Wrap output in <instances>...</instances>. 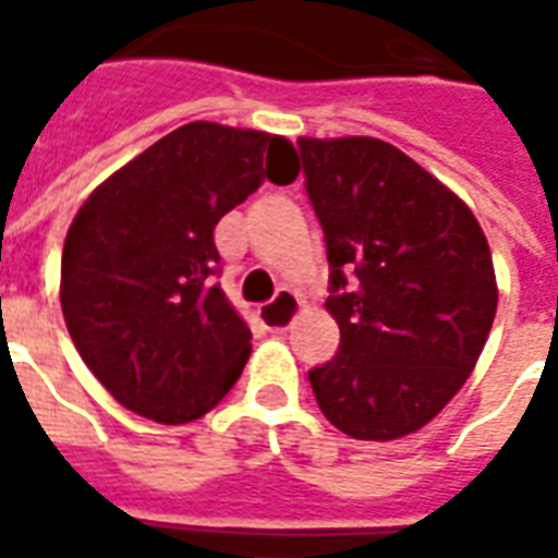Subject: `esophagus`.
Wrapping results in <instances>:
<instances>
[{"label": "esophagus", "instance_id": "34e87169", "mask_svg": "<svg viewBox=\"0 0 558 558\" xmlns=\"http://www.w3.org/2000/svg\"><path fill=\"white\" fill-rule=\"evenodd\" d=\"M302 311V299L292 290H280L275 295V302H268L259 307V316L268 328H290L295 323V316Z\"/></svg>", "mask_w": 558, "mask_h": 558}]
</instances>
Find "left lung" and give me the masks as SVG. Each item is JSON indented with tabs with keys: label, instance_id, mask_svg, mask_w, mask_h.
<instances>
[{
	"label": "left lung",
	"instance_id": "1",
	"mask_svg": "<svg viewBox=\"0 0 558 558\" xmlns=\"http://www.w3.org/2000/svg\"><path fill=\"white\" fill-rule=\"evenodd\" d=\"M299 151L340 328L311 388L352 439H400L475 371L499 302L490 244L472 208L386 140L299 137Z\"/></svg>",
	"mask_w": 558,
	"mask_h": 558
}]
</instances>
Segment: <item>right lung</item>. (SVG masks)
<instances>
[{"label": "right lung", "mask_w": 558, "mask_h": 558, "mask_svg": "<svg viewBox=\"0 0 558 558\" xmlns=\"http://www.w3.org/2000/svg\"><path fill=\"white\" fill-rule=\"evenodd\" d=\"M287 137L191 122L104 179L62 247V314L80 359L125 410L187 424L242 376L251 328L211 275L218 220L259 184H290Z\"/></svg>", "instance_id": "right-lung-1"}]
</instances>
